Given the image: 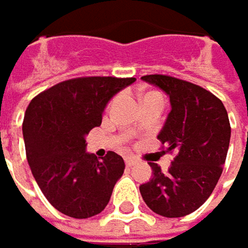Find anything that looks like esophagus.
<instances>
[{"label":"esophagus","instance_id":"esophagus-1","mask_svg":"<svg viewBox=\"0 0 248 248\" xmlns=\"http://www.w3.org/2000/svg\"><path fill=\"white\" fill-rule=\"evenodd\" d=\"M135 164H137L135 159H133V158H125V165H127V167H134Z\"/></svg>","mask_w":248,"mask_h":248}]
</instances>
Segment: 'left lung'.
Segmentation results:
<instances>
[{"instance_id":"8db88e82","label":"left lung","mask_w":248,"mask_h":248,"mask_svg":"<svg viewBox=\"0 0 248 248\" xmlns=\"http://www.w3.org/2000/svg\"><path fill=\"white\" fill-rule=\"evenodd\" d=\"M142 80L169 96L172 110L158 140L175 158L167 173L151 162L154 176L140 192L156 215L182 217L199 209L217 185L230 142L229 115L220 98L198 84L167 75Z\"/></svg>"}]
</instances>
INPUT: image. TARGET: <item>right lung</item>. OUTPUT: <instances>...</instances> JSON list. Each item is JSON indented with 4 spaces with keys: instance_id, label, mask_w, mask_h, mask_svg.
<instances>
[{
    "instance_id": "add662e5",
    "label": "right lung",
    "mask_w": 248,
    "mask_h": 248,
    "mask_svg": "<svg viewBox=\"0 0 248 248\" xmlns=\"http://www.w3.org/2000/svg\"><path fill=\"white\" fill-rule=\"evenodd\" d=\"M135 78L83 76L61 81L28 106L22 133L27 159L45 198L61 213L87 219L107 206L124 159L113 151L97 159L84 137L101 124L108 100Z\"/></svg>"
}]
</instances>
